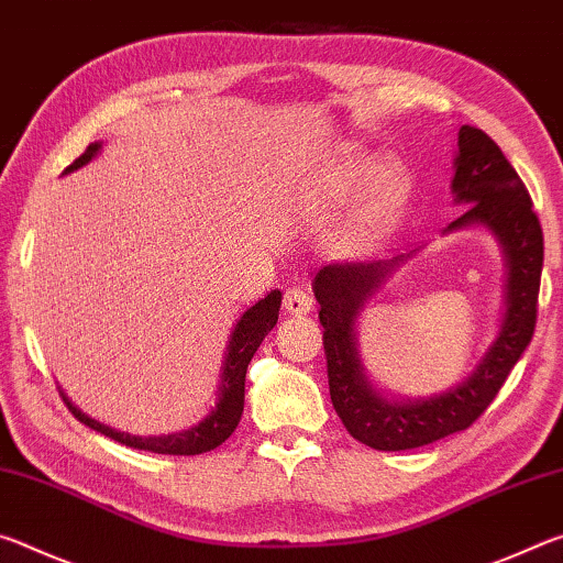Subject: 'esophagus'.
Wrapping results in <instances>:
<instances>
[{"instance_id":"1","label":"esophagus","mask_w":563,"mask_h":563,"mask_svg":"<svg viewBox=\"0 0 563 563\" xmlns=\"http://www.w3.org/2000/svg\"><path fill=\"white\" fill-rule=\"evenodd\" d=\"M283 308L290 316H308L312 310V295L302 288V285H292V288L285 290Z\"/></svg>"}]
</instances>
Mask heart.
<instances>
[{"mask_svg": "<svg viewBox=\"0 0 563 563\" xmlns=\"http://www.w3.org/2000/svg\"><path fill=\"white\" fill-rule=\"evenodd\" d=\"M407 194L409 176L399 161L377 164L365 154H347L332 174L320 180L318 203L325 211H340L358 201L342 231V243L360 247L387 231L402 211Z\"/></svg>", "mask_w": 563, "mask_h": 563, "instance_id": "heart-1", "label": "heart"}]
</instances>
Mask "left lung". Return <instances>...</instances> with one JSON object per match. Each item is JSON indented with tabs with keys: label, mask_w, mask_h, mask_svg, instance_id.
<instances>
[{
	"label": "left lung",
	"mask_w": 563,
	"mask_h": 563,
	"mask_svg": "<svg viewBox=\"0 0 563 563\" xmlns=\"http://www.w3.org/2000/svg\"><path fill=\"white\" fill-rule=\"evenodd\" d=\"M456 146L452 196L466 211L444 233L484 228L499 243L507 268L499 332L470 375L430 397H389L369 383L362 365L357 347L362 310L419 247L389 261L332 263L312 280L325 328L322 345L332 407L357 442L379 452L415 450L466 430L497 397L537 325L544 235L529 190L482 129L462 126Z\"/></svg>",
	"instance_id": "8db88e82"
}]
</instances>
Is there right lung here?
<instances>
[{
	"mask_svg": "<svg viewBox=\"0 0 563 563\" xmlns=\"http://www.w3.org/2000/svg\"><path fill=\"white\" fill-rule=\"evenodd\" d=\"M101 148H103V141H93V144L84 151V154L76 158L69 168L64 170V174H74V170H79L87 164H91V161L101 154ZM280 300H283V292L271 290L263 300L251 305V308H247L243 316L235 320L231 338H228V345H225V357L221 365V383H218L216 405L211 407V412L201 419V422L190 424L188 430L170 432V434L139 437V434L113 430V427H109V424H101L99 419L84 415L81 409L76 407L71 399L64 395V389L59 387L64 402L81 424L91 427L93 432H101L103 437H111L113 442L133 446V450H144V452H154V454H184V456L211 452L218 444H223L228 437L235 432L238 422H241L243 402H245L247 365H251L255 350L261 347L263 338L268 335V332L275 328V322H278Z\"/></svg>",
	"mask_w": 563,
	"mask_h": 563,
	"instance_id": "add662e5",
	"label": "right lung"
}]
</instances>
